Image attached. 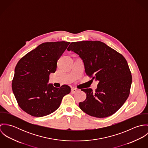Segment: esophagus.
<instances>
[{
  "label": "esophagus",
  "instance_id": "obj_1",
  "mask_svg": "<svg viewBox=\"0 0 148 148\" xmlns=\"http://www.w3.org/2000/svg\"><path fill=\"white\" fill-rule=\"evenodd\" d=\"M71 92H72V93H76V92H77V89H75V88H72V89H71Z\"/></svg>",
  "mask_w": 148,
  "mask_h": 148
}]
</instances>
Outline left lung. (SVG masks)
Listing matches in <instances>:
<instances>
[{
  "label": "left lung",
  "instance_id": "8db88e82",
  "mask_svg": "<svg viewBox=\"0 0 148 148\" xmlns=\"http://www.w3.org/2000/svg\"><path fill=\"white\" fill-rule=\"evenodd\" d=\"M79 55L87 75L99 81L93 92L83 89L86 94L80 108L89 116L97 118L110 116L126 101L129 95L132 78L125 58L100 41L72 42L67 48Z\"/></svg>",
  "mask_w": 148,
  "mask_h": 148
}]
</instances>
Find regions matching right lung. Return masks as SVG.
<instances>
[{
	"label": "right lung",
	"instance_id": "right-lung-1",
	"mask_svg": "<svg viewBox=\"0 0 148 148\" xmlns=\"http://www.w3.org/2000/svg\"><path fill=\"white\" fill-rule=\"evenodd\" d=\"M70 42H44L18 62L15 69L12 89L22 110L34 117L48 115L59 108L71 88L63 85L55 88L48 84L51 73Z\"/></svg>",
	"mask_w": 148,
	"mask_h": 148
}]
</instances>
